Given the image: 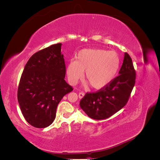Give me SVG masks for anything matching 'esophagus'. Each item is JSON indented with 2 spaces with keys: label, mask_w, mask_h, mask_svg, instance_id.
Masks as SVG:
<instances>
[{
  "label": "esophagus",
  "mask_w": 160,
  "mask_h": 160,
  "mask_svg": "<svg viewBox=\"0 0 160 160\" xmlns=\"http://www.w3.org/2000/svg\"><path fill=\"white\" fill-rule=\"evenodd\" d=\"M84 95H85L84 92H80V93H79V98H81V99L83 98Z\"/></svg>",
  "instance_id": "esophagus-1"
}]
</instances>
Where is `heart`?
<instances>
[{
  "label": "heart",
  "instance_id": "b5f03b06",
  "mask_svg": "<svg viewBox=\"0 0 160 160\" xmlns=\"http://www.w3.org/2000/svg\"><path fill=\"white\" fill-rule=\"evenodd\" d=\"M120 67V58L115 51L85 49L80 51L76 61L67 66L69 79L75 83L81 79L85 70V78L91 87L100 89L109 85L117 75Z\"/></svg>",
  "mask_w": 160,
  "mask_h": 160
}]
</instances>
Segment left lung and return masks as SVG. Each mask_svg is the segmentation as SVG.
<instances>
[{
    "mask_svg": "<svg viewBox=\"0 0 160 160\" xmlns=\"http://www.w3.org/2000/svg\"><path fill=\"white\" fill-rule=\"evenodd\" d=\"M136 72L132 58L125 52L119 75L96 92L87 93L80 107L89 118L102 120L110 118L127 104L135 83Z\"/></svg>",
    "mask_w": 160,
    "mask_h": 160,
    "instance_id": "left-lung-1",
    "label": "left lung"
}]
</instances>
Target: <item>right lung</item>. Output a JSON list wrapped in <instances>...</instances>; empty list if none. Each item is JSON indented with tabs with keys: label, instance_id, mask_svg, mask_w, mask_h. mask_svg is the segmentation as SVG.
<instances>
[{
	"label": "right lung",
	"instance_id": "add662e5",
	"mask_svg": "<svg viewBox=\"0 0 160 160\" xmlns=\"http://www.w3.org/2000/svg\"><path fill=\"white\" fill-rule=\"evenodd\" d=\"M61 43L52 45L33 54L24 68L17 99L27 122L37 128L54 122L58 104L73 90L65 80L66 67Z\"/></svg>",
	"mask_w": 160,
	"mask_h": 160
}]
</instances>
